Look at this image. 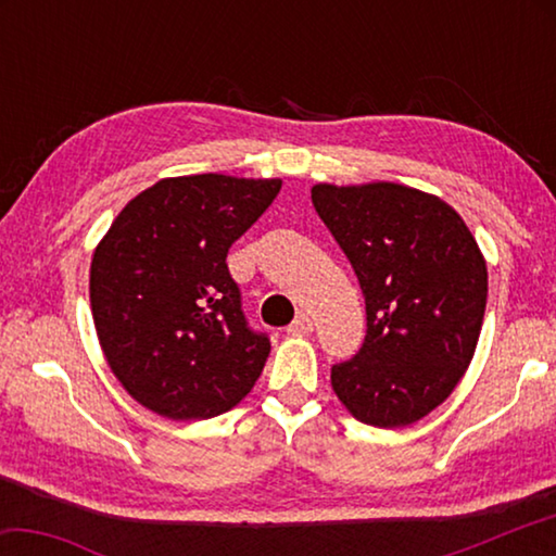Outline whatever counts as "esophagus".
<instances>
[{
	"label": "esophagus",
	"mask_w": 556,
	"mask_h": 556,
	"mask_svg": "<svg viewBox=\"0 0 556 556\" xmlns=\"http://www.w3.org/2000/svg\"><path fill=\"white\" fill-rule=\"evenodd\" d=\"M287 331L291 333V336H308L314 331V321H312V316L308 314H299L294 321L289 324V328Z\"/></svg>",
	"instance_id": "1"
}]
</instances>
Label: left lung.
Returning <instances> with one entry per match:
<instances>
[{
	"mask_svg": "<svg viewBox=\"0 0 556 556\" xmlns=\"http://www.w3.org/2000/svg\"><path fill=\"white\" fill-rule=\"evenodd\" d=\"M318 218L361 281L368 331L331 384L365 425L427 417L464 378L481 336L488 269L460 215L400 184L312 188Z\"/></svg>",
	"mask_w": 556,
	"mask_h": 556,
	"instance_id": "obj_1",
	"label": "left lung"
}]
</instances>
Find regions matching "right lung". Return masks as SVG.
<instances>
[{
    "label": "right lung",
    "instance_id": "right-lung-1",
    "mask_svg": "<svg viewBox=\"0 0 556 556\" xmlns=\"http://www.w3.org/2000/svg\"><path fill=\"white\" fill-rule=\"evenodd\" d=\"M279 188V178H164L98 244L92 321L115 378L147 409L211 419L257 382L271 345L244 318L225 257Z\"/></svg>",
    "mask_w": 556,
    "mask_h": 556
}]
</instances>
